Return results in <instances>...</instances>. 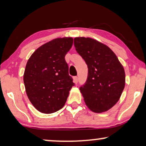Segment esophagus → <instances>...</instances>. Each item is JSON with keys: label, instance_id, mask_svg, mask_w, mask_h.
Here are the masks:
<instances>
[{"label": "esophagus", "instance_id": "obj_1", "mask_svg": "<svg viewBox=\"0 0 146 146\" xmlns=\"http://www.w3.org/2000/svg\"><path fill=\"white\" fill-rule=\"evenodd\" d=\"M73 80H74V82L76 84L78 83V78L77 76H74L73 78Z\"/></svg>", "mask_w": 146, "mask_h": 146}]
</instances>
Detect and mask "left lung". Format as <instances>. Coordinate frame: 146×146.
Segmentation results:
<instances>
[{
	"label": "left lung",
	"mask_w": 146,
	"mask_h": 146,
	"mask_svg": "<svg viewBox=\"0 0 146 146\" xmlns=\"http://www.w3.org/2000/svg\"><path fill=\"white\" fill-rule=\"evenodd\" d=\"M74 46L88 68L87 80L80 88L86 104L96 113L109 110L125 87L123 66L108 46L95 39L76 37Z\"/></svg>",
	"instance_id": "left-lung-1"
}]
</instances>
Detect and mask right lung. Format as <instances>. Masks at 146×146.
<instances>
[{
  "instance_id": "right-lung-1",
  "label": "right lung",
  "mask_w": 146,
  "mask_h": 146,
  "mask_svg": "<svg viewBox=\"0 0 146 146\" xmlns=\"http://www.w3.org/2000/svg\"><path fill=\"white\" fill-rule=\"evenodd\" d=\"M72 44V37L53 39L36 50L27 62L23 78L26 92L42 113L60 110L74 86L65 60Z\"/></svg>"
}]
</instances>
